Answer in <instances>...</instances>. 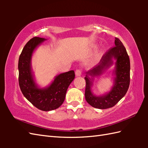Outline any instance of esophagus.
<instances>
[{
    "instance_id": "obj_1",
    "label": "esophagus",
    "mask_w": 148,
    "mask_h": 148,
    "mask_svg": "<svg viewBox=\"0 0 148 148\" xmlns=\"http://www.w3.org/2000/svg\"><path fill=\"white\" fill-rule=\"evenodd\" d=\"M75 74H76V76H80L81 75V71L80 70V69H76Z\"/></svg>"
}]
</instances>
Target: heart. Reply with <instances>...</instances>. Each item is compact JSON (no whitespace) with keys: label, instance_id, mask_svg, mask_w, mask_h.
Returning <instances> with one entry per match:
<instances>
[{"label":"heart","instance_id":"b5f03b06","mask_svg":"<svg viewBox=\"0 0 148 148\" xmlns=\"http://www.w3.org/2000/svg\"><path fill=\"white\" fill-rule=\"evenodd\" d=\"M103 49H101V50H100V51L97 53L96 54V56H95V58L96 59H98V58H99L100 56H101V55L103 54Z\"/></svg>","mask_w":148,"mask_h":148}]
</instances>
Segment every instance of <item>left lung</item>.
Here are the masks:
<instances>
[{"label":"left lung","mask_w":148,"mask_h":148,"mask_svg":"<svg viewBox=\"0 0 148 148\" xmlns=\"http://www.w3.org/2000/svg\"><path fill=\"white\" fill-rule=\"evenodd\" d=\"M115 46L110 48L103 55L100 61L92 69L86 72L85 99L90 106L95 108L105 109L114 106L127 92L130 85V59L127 50L121 41L115 37ZM116 61L114 73L115 75L114 85L111 91L106 95L97 97L91 92L93 77L101 74L112 64V58ZM90 75L91 77H90Z\"/></svg>","instance_id":"1"}]
</instances>
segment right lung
I'll list each match as a JSON object with an SVG mask.
<instances>
[{"label": "right lung", "instance_id": "1", "mask_svg": "<svg viewBox=\"0 0 148 148\" xmlns=\"http://www.w3.org/2000/svg\"><path fill=\"white\" fill-rule=\"evenodd\" d=\"M45 40L34 37L24 46L18 61V81L25 97L37 109L49 111L58 108L64 102L68 87L74 79L75 73L74 71L64 72L56 76L48 87H37L31 68V58L35 49Z\"/></svg>", "mask_w": 148, "mask_h": 148}]
</instances>
